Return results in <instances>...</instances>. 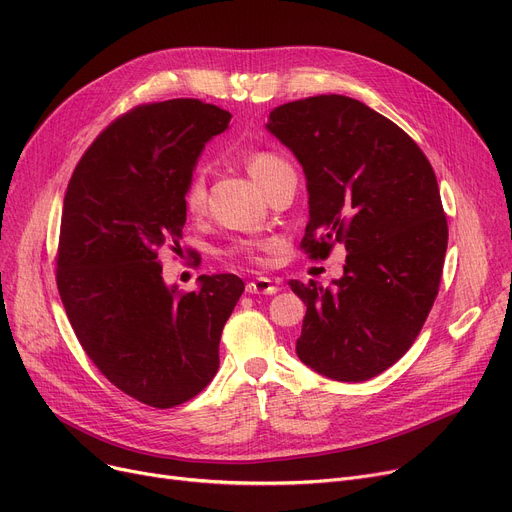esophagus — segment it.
<instances>
[{
  "mask_svg": "<svg viewBox=\"0 0 512 512\" xmlns=\"http://www.w3.org/2000/svg\"><path fill=\"white\" fill-rule=\"evenodd\" d=\"M249 294H276L278 286L270 278H255L247 284Z\"/></svg>",
  "mask_w": 512,
  "mask_h": 512,
  "instance_id": "1",
  "label": "esophagus"
}]
</instances>
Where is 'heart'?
Wrapping results in <instances>:
<instances>
[{"mask_svg":"<svg viewBox=\"0 0 512 512\" xmlns=\"http://www.w3.org/2000/svg\"><path fill=\"white\" fill-rule=\"evenodd\" d=\"M288 166L286 161L270 151H255L247 157V170L249 174L253 176V180L263 186L267 180H270L280 168ZM205 176L201 170H195L191 174V178H188L186 186H184V195H182V201H184V207L188 213H199L205 205ZM261 247H267V242H236V245H232L228 249L230 255H238L242 259H249V261H257V249Z\"/></svg>","mask_w":512,"mask_h":512,"instance_id":"obj_1","label":"heart"}]
</instances>
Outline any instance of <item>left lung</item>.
Segmentation results:
<instances>
[{
	"mask_svg": "<svg viewBox=\"0 0 512 512\" xmlns=\"http://www.w3.org/2000/svg\"><path fill=\"white\" fill-rule=\"evenodd\" d=\"M301 161L309 222L301 249L326 259L344 242L332 288L290 280L307 305L299 359L336 382H365L405 355L438 297L448 224L425 153L365 103L315 95L270 112Z\"/></svg>",
	"mask_w": 512,
	"mask_h": 512,
	"instance_id": "1",
	"label": "left lung"
}]
</instances>
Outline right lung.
Segmentation results:
<instances>
[{
  "mask_svg": "<svg viewBox=\"0 0 512 512\" xmlns=\"http://www.w3.org/2000/svg\"><path fill=\"white\" fill-rule=\"evenodd\" d=\"M230 114L199 99L143 103L107 126L80 157L64 197L58 290L97 369L155 409L197 396L218 373L220 336L245 282L201 276L180 292L159 253H182L184 186Z\"/></svg>",
  "mask_w": 512,
  "mask_h": 512,
  "instance_id": "obj_1",
  "label": "right lung"
}]
</instances>
